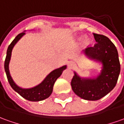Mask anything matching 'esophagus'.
Wrapping results in <instances>:
<instances>
[{"label": "esophagus", "mask_w": 124, "mask_h": 124, "mask_svg": "<svg viewBox=\"0 0 124 124\" xmlns=\"http://www.w3.org/2000/svg\"><path fill=\"white\" fill-rule=\"evenodd\" d=\"M75 66H76L75 62H73V61H70L68 63V66H69V69H73Z\"/></svg>", "instance_id": "34e87169"}]
</instances>
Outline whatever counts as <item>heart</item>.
<instances>
[{"label": "heart", "mask_w": 124, "mask_h": 124, "mask_svg": "<svg viewBox=\"0 0 124 124\" xmlns=\"http://www.w3.org/2000/svg\"><path fill=\"white\" fill-rule=\"evenodd\" d=\"M77 39H79V40L80 39V37H77ZM88 41H89V39H88V38L87 37H84L83 38V43H84V44H87V43H88Z\"/></svg>", "instance_id": "obj_1"}]
</instances>
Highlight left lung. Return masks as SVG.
<instances>
[{"label": "left lung", "mask_w": 124, "mask_h": 124, "mask_svg": "<svg viewBox=\"0 0 124 124\" xmlns=\"http://www.w3.org/2000/svg\"><path fill=\"white\" fill-rule=\"evenodd\" d=\"M94 34L96 43L82 51L86 58L101 65V70L95 76L81 77L74 71L71 81L73 91L87 101H98L115 87L120 73L118 52L115 45L107 37Z\"/></svg>", "instance_id": "obj_1"}]
</instances>
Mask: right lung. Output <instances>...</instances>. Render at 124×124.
<instances>
[{
  "instance_id": "right-lung-1",
  "label": "right lung",
  "mask_w": 124,
  "mask_h": 124,
  "mask_svg": "<svg viewBox=\"0 0 124 124\" xmlns=\"http://www.w3.org/2000/svg\"><path fill=\"white\" fill-rule=\"evenodd\" d=\"M25 32L26 31L19 34L14 39L12 43L9 45V47L7 49V56H6L5 62V70L6 75H7V79L9 81L10 85L17 93H18L23 98L26 99L28 101H32V102L43 101L50 96V95L53 92V87H54V85L55 83V81L59 77H60L62 72L65 69H66L67 66L66 65H64L58 69H54L45 77V78L41 83L32 87L23 88V87L18 86L15 83V81H13V78L11 76L10 70H9V63L11 58L13 49L16 43L26 34Z\"/></svg>"
}]
</instances>
